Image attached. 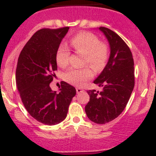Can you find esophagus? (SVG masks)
Wrapping results in <instances>:
<instances>
[{
    "instance_id": "34e87169",
    "label": "esophagus",
    "mask_w": 156,
    "mask_h": 156,
    "mask_svg": "<svg viewBox=\"0 0 156 156\" xmlns=\"http://www.w3.org/2000/svg\"><path fill=\"white\" fill-rule=\"evenodd\" d=\"M76 91H77V93H78V94H80V93H82L83 91H84V89H83V88L77 87L76 88Z\"/></svg>"
}]
</instances>
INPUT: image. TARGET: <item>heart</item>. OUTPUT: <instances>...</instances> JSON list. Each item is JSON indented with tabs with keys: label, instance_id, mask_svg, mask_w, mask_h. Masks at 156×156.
Listing matches in <instances>:
<instances>
[{
	"label": "heart",
	"instance_id": "b5f03b06",
	"mask_svg": "<svg viewBox=\"0 0 156 156\" xmlns=\"http://www.w3.org/2000/svg\"><path fill=\"white\" fill-rule=\"evenodd\" d=\"M70 44L75 52L84 54V65H90L97 72L103 70L108 61L109 48L107 44L100 41L96 34L88 31L78 33L71 38ZM70 55L71 52L68 47L62 44L56 51L57 65L61 68H66L69 63ZM93 75L92 70L88 66L80 69L72 68L66 72L64 79L72 85L80 87L92 78Z\"/></svg>",
	"mask_w": 156,
	"mask_h": 156
}]
</instances>
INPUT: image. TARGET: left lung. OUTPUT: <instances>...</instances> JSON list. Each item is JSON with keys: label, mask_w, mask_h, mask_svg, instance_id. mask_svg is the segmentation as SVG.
I'll list each match as a JSON object with an SVG mask.
<instances>
[{"label": "left lung", "mask_w": 156, "mask_h": 156, "mask_svg": "<svg viewBox=\"0 0 156 156\" xmlns=\"http://www.w3.org/2000/svg\"><path fill=\"white\" fill-rule=\"evenodd\" d=\"M99 29L108 39L111 53L107 65L94 81L102 90H87L90 101L85 112L90 120L102 125L114 120L126 107L134 87L135 77L133 56L127 44L111 29Z\"/></svg>", "instance_id": "1"}]
</instances>
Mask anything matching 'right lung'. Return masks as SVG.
Segmentation results:
<instances>
[{
	"label": "right lung",
	"instance_id": "1",
	"mask_svg": "<svg viewBox=\"0 0 156 156\" xmlns=\"http://www.w3.org/2000/svg\"><path fill=\"white\" fill-rule=\"evenodd\" d=\"M69 29L38 30L18 58L16 81L22 102L30 115L44 125H54L62 122L76 94L75 88L65 81H61L59 93L50 87L57 70L56 51Z\"/></svg>",
	"mask_w": 156,
	"mask_h": 156
}]
</instances>
